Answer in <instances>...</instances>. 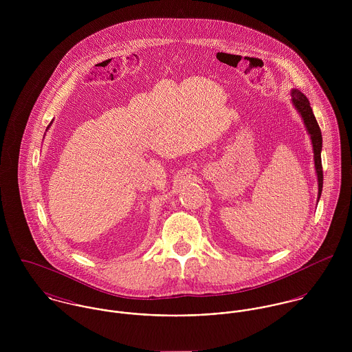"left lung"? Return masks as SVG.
I'll use <instances>...</instances> for the list:
<instances>
[{
	"instance_id": "8db88e82",
	"label": "left lung",
	"mask_w": 352,
	"mask_h": 352,
	"mask_svg": "<svg viewBox=\"0 0 352 352\" xmlns=\"http://www.w3.org/2000/svg\"><path fill=\"white\" fill-rule=\"evenodd\" d=\"M292 102L297 108L298 113L302 116V120L305 123V127L310 135L311 145H313V154H314V166H316V173H317V180H318V199L321 197L322 191V164H321V149H322V137H321V130L318 127V123L314 118V113L311 111L310 102L306 99V96L300 92L298 89L292 91Z\"/></svg>"
}]
</instances>
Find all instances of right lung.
I'll return each mask as SVG.
<instances>
[{
  "label": "right lung",
  "instance_id": "obj_1",
  "mask_svg": "<svg viewBox=\"0 0 352 352\" xmlns=\"http://www.w3.org/2000/svg\"><path fill=\"white\" fill-rule=\"evenodd\" d=\"M50 124H51V123H50ZM50 124H49V127H50ZM49 127H47V129H49ZM46 131H47V130H46Z\"/></svg>",
  "mask_w": 352,
  "mask_h": 352
}]
</instances>
